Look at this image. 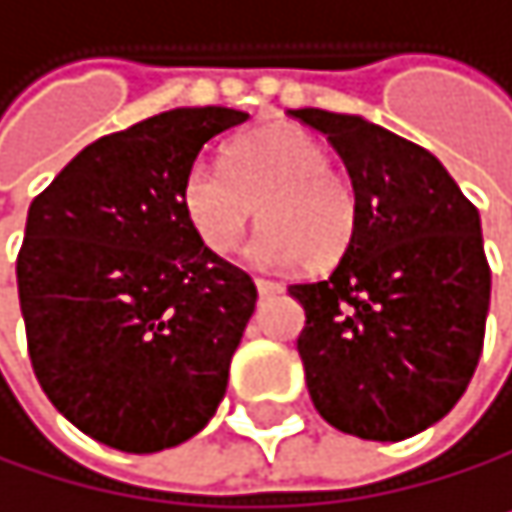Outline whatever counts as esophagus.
<instances>
[{"mask_svg": "<svg viewBox=\"0 0 512 512\" xmlns=\"http://www.w3.org/2000/svg\"><path fill=\"white\" fill-rule=\"evenodd\" d=\"M256 290H259V296H277L284 287H280L277 280H265V277H259V280H256Z\"/></svg>", "mask_w": 512, "mask_h": 512, "instance_id": "esophagus-1", "label": "esophagus"}]
</instances>
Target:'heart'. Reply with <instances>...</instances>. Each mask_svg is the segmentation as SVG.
Masks as SVG:
<instances>
[{
	"label": "heart",
	"mask_w": 512,
	"mask_h": 512,
	"mask_svg": "<svg viewBox=\"0 0 512 512\" xmlns=\"http://www.w3.org/2000/svg\"><path fill=\"white\" fill-rule=\"evenodd\" d=\"M183 213L198 241L232 253L259 216L265 228L247 247L262 268L336 265L357 228V198L329 167L326 146L299 127H262L228 149V164L195 158L183 176Z\"/></svg>",
	"instance_id": "heart-1"
}]
</instances>
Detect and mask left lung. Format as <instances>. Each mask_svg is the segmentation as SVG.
<instances>
[{
	"label": "left lung",
	"instance_id": "8db88e82",
	"mask_svg": "<svg viewBox=\"0 0 512 512\" xmlns=\"http://www.w3.org/2000/svg\"><path fill=\"white\" fill-rule=\"evenodd\" d=\"M348 167L357 228L329 277L293 284L314 409L342 433L397 443L437 424L482 354L492 271L479 210L427 149L363 115L290 109Z\"/></svg>",
	"mask_w": 512,
	"mask_h": 512
}]
</instances>
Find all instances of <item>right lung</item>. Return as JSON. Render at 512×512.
Masks as SVG:
<instances>
[{
  "instance_id": "right-lung-1",
  "label": "right lung",
  "mask_w": 512,
  "mask_h": 512,
  "mask_svg": "<svg viewBox=\"0 0 512 512\" xmlns=\"http://www.w3.org/2000/svg\"><path fill=\"white\" fill-rule=\"evenodd\" d=\"M250 115L183 106L85 146L30 204L17 296L33 372L97 443L149 455L216 415L256 308L247 271L207 250L183 176Z\"/></svg>"
}]
</instances>
